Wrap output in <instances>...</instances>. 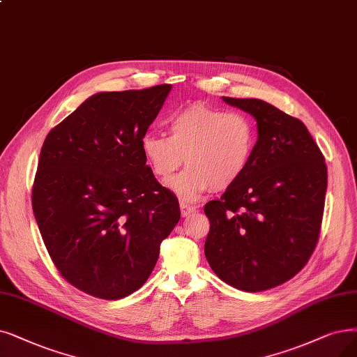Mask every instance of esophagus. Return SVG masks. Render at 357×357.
Instances as JSON below:
<instances>
[{
  "label": "esophagus",
  "mask_w": 357,
  "mask_h": 357,
  "mask_svg": "<svg viewBox=\"0 0 357 357\" xmlns=\"http://www.w3.org/2000/svg\"><path fill=\"white\" fill-rule=\"evenodd\" d=\"M180 209H181V215H183V217H189L190 213H193V212L196 211V208H195L193 205L184 204V202L180 204Z\"/></svg>",
  "instance_id": "1"
}]
</instances>
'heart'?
Returning a JSON list of instances; mask_svg holds the SVG:
<instances>
[{"instance_id": "1", "label": "heart", "mask_w": 357, "mask_h": 357, "mask_svg": "<svg viewBox=\"0 0 357 357\" xmlns=\"http://www.w3.org/2000/svg\"><path fill=\"white\" fill-rule=\"evenodd\" d=\"M167 126L168 135H142L140 151L162 184L186 160L188 168L171 183L180 197L193 201L212 188L225 190L245 174L256 144L255 124L245 112L193 104L171 114Z\"/></svg>"}]
</instances>
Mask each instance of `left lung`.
Listing matches in <instances>:
<instances>
[{
	"instance_id": "left-lung-1",
	"label": "left lung",
	"mask_w": 357,
	"mask_h": 357,
	"mask_svg": "<svg viewBox=\"0 0 357 357\" xmlns=\"http://www.w3.org/2000/svg\"><path fill=\"white\" fill-rule=\"evenodd\" d=\"M258 124L240 180L204 211L205 256L224 282L264 291L293 278L317 248L325 206V158L306 126L261 99L222 96Z\"/></svg>"
}]
</instances>
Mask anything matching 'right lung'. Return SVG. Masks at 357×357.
Here are the masks:
<instances>
[{"mask_svg": "<svg viewBox=\"0 0 357 357\" xmlns=\"http://www.w3.org/2000/svg\"><path fill=\"white\" fill-rule=\"evenodd\" d=\"M169 91L96 93L42 145L32 188L42 240L61 277L93 297L117 301L144 286L180 220L177 197L140 151Z\"/></svg>", "mask_w": 357, "mask_h": 357, "instance_id": "add662e5", "label": "right lung"}]
</instances>
